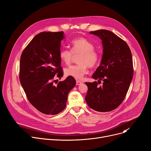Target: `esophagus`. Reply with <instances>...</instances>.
<instances>
[{
	"label": "esophagus",
	"instance_id": "esophagus-1",
	"mask_svg": "<svg viewBox=\"0 0 151 151\" xmlns=\"http://www.w3.org/2000/svg\"><path fill=\"white\" fill-rule=\"evenodd\" d=\"M76 84L77 86H79V85H81L82 84V83L81 81H76Z\"/></svg>",
	"mask_w": 151,
	"mask_h": 151
}]
</instances>
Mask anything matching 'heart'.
<instances>
[{"label":"heart","mask_w":151,"mask_h":151,"mask_svg":"<svg viewBox=\"0 0 151 151\" xmlns=\"http://www.w3.org/2000/svg\"><path fill=\"white\" fill-rule=\"evenodd\" d=\"M71 51L61 49L59 51V58L65 65H70L73 60L74 55L80 54L77 65L71 66L64 70L65 75L78 80H82L88 73V66H96L99 61V54L94 50L95 46L89 40L79 38L73 40L71 43Z\"/></svg>","instance_id":"1"}]
</instances>
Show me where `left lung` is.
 <instances>
[{"label": "left lung", "mask_w": 151, "mask_h": 151, "mask_svg": "<svg viewBox=\"0 0 151 151\" xmlns=\"http://www.w3.org/2000/svg\"><path fill=\"white\" fill-rule=\"evenodd\" d=\"M89 33L101 39L104 50L100 64L92 76L98 82L86 83L85 100L95 111H111L122 104L129 89L133 75L132 52L126 42L112 32L101 29ZM101 82L103 85L99 86Z\"/></svg>", "instance_id": "left-lung-1"}]
</instances>
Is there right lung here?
Listing matches in <instances>:
<instances>
[{"instance_id": "add662e5", "label": "right lung", "mask_w": 151, "mask_h": 151, "mask_svg": "<svg viewBox=\"0 0 151 151\" xmlns=\"http://www.w3.org/2000/svg\"><path fill=\"white\" fill-rule=\"evenodd\" d=\"M64 37L63 32L39 33L24 50L20 59L21 84L30 104L45 114L62 111L68 94L76 84L70 76L54 84L55 75L60 79L63 76L59 54Z\"/></svg>"}]
</instances>
